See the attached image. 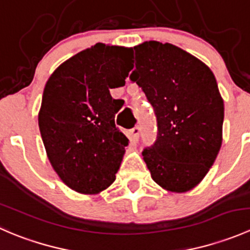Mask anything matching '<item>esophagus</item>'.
Here are the masks:
<instances>
[{
  "mask_svg": "<svg viewBox=\"0 0 250 250\" xmlns=\"http://www.w3.org/2000/svg\"><path fill=\"white\" fill-rule=\"evenodd\" d=\"M130 134H132L133 141H135V143H137V141L139 140L140 128H139V127H134V128H132V129H130Z\"/></svg>",
  "mask_w": 250,
  "mask_h": 250,
  "instance_id": "34e87169",
  "label": "esophagus"
}]
</instances>
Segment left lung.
<instances>
[{
    "instance_id": "8db88e82",
    "label": "left lung",
    "mask_w": 250,
    "mask_h": 250,
    "mask_svg": "<svg viewBox=\"0 0 250 250\" xmlns=\"http://www.w3.org/2000/svg\"><path fill=\"white\" fill-rule=\"evenodd\" d=\"M134 52L129 78L145 93L157 120V138L144 148V161L158 185L186 192L201 183L221 147L224 102L215 76L170 43L144 42Z\"/></svg>"
}]
</instances>
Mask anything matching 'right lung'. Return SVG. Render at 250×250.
Instances as JSON below:
<instances>
[{
	"label": "right lung",
	"instance_id": "add662e5",
	"mask_svg": "<svg viewBox=\"0 0 250 250\" xmlns=\"http://www.w3.org/2000/svg\"><path fill=\"white\" fill-rule=\"evenodd\" d=\"M132 48L95 46L62 62L48 78L39 127L49 162L72 190L93 195L115 181L129 140L115 125L130 71Z\"/></svg>",
	"mask_w": 250,
	"mask_h": 250
}]
</instances>
